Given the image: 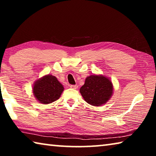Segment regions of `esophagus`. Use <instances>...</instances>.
<instances>
[{"label":"esophagus","instance_id":"esophagus-1","mask_svg":"<svg viewBox=\"0 0 156 156\" xmlns=\"http://www.w3.org/2000/svg\"><path fill=\"white\" fill-rule=\"evenodd\" d=\"M69 87H70V88L74 89H76L78 87V86L76 85H76H74V84H70Z\"/></svg>","mask_w":156,"mask_h":156}]
</instances>
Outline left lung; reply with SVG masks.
Returning <instances> with one entry per match:
<instances>
[{"mask_svg": "<svg viewBox=\"0 0 156 156\" xmlns=\"http://www.w3.org/2000/svg\"><path fill=\"white\" fill-rule=\"evenodd\" d=\"M80 92L88 104L98 107L111 98L113 84L109 79L104 76L91 75L87 77Z\"/></svg>", "mask_w": 156, "mask_h": 156, "instance_id": "8db88e82", "label": "left lung"}]
</instances>
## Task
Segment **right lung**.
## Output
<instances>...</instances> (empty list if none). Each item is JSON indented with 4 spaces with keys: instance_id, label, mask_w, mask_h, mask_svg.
I'll use <instances>...</instances> for the list:
<instances>
[{
    "instance_id": "1",
    "label": "right lung",
    "mask_w": 156,
    "mask_h": 156,
    "mask_svg": "<svg viewBox=\"0 0 156 156\" xmlns=\"http://www.w3.org/2000/svg\"><path fill=\"white\" fill-rule=\"evenodd\" d=\"M64 90L62 84L54 76L46 75L37 80L33 87V93L42 104L56 101Z\"/></svg>"
}]
</instances>
